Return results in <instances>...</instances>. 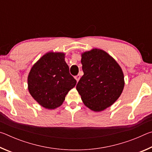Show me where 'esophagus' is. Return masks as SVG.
I'll return each instance as SVG.
<instances>
[{
	"mask_svg": "<svg viewBox=\"0 0 152 152\" xmlns=\"http://www.w3.org/2000/svg\"><path fill=\"white\" fill-rule=\"evenodd\" d=\"M80 75L78 74V75H77V76H75V79L76 80V81H77V82H78V81H79V80H80Z\"/></svg>",
	"mask_w": 152,
	"mask_h": 152,
	"instance_id": "esophagus-1",
	"label": "esophagus"
}]
</instances>
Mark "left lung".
<instances>
[{"instance_id":"obj_1","label":"left lung","mask_w":152,"mask_h":152,"mask_svg":"<svg viewBox=\"0 0 152 152\" xmlns=\"http://www.w3.org/2000/svg\"><path fill=\"white\" fill-rule=\"evenodd\" d=\"M84 75L76 85L84 105L94 112L111 106L119 99L125 86L124 74L119 64L101 49L81 53Z\"/></svg>"}]
</instances>
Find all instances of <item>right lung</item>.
I'll return each instance as SVG.
<instances>
[{
    "label": "right lung",
    "instance_id": "add662e5",
    "mask_svg": "<svg viewBox=\"0 0 152 152\" xmlns=\"http://www.w3.org/2000/svg\"><path fill=\"white\" fill-rule=\"evenodd\" d=\"M66 53L49 51L33 64L27 77L28 91L45 109L60 107L76 84L65 61Z\"/></svg>",
    "mask_w": 152,
    "mask_h": 152
}]
</instances>
